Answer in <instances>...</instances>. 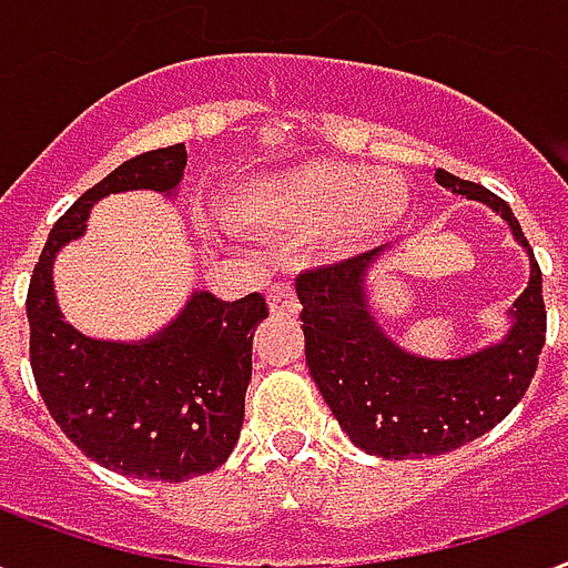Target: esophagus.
<instances>
[{"mask_svg":"<svg viewBox=\"0 0 568 568\" xmlns=\"http://www.w3.org/2000/svg\"><path fill=\"white\" fill-rule=\"evenodd\" d=\"M270 311H272V314H284V316L296 314V311H298L296 290L290 287V284H272V287H270Z\"/></svg>","mask_w":568,"mask_h":568,"instance_id":"34e87169","label":"esophagus"}]
</instances>
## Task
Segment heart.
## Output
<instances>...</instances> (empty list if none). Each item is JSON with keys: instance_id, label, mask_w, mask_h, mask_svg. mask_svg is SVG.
<instances>
[{"instance_id": "1", "label": "heart", "mask_w": 568, "mask_h": 568, "mask_svg": "<svg viewBox=\"0 0 568 568\" xmlns=\"http://www.w3.org/2000/svg\"><path fill=\"white\" fill-rule=\"evenodd\" d=\"M408 213V186L390 171H364L346 162H314L270 174L234 195L231 219L266 234L323 231L337 248L390 234Z\"/></svg>"}]
</instances>
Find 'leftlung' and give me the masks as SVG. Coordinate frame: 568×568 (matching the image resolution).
<instances>
[{
  "instance_id": "1",
  "label": "left lung",
  "mask_w": 568,
  "mask_h": 568,
  "mask_svg": "<svg viewBox=\"0 0 568 568\" xmlns=\"http://www.w3.org/2000/svg\"><path fill=\"white\" fill-rule=\"evenodd\" d=\"M435 180L453 195L491 206L530 254V281L509 307V328L498 344L459 358H424L394 344L367 302V275L390 245L296 278L316 388L349 442L382 459L442 456L489 433L525 397L545 346L542 272L509 204L444 169Z\"/></svg>"
}]
</instances>
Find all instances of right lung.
<instances>
[{"mask_svg":"<svg viewBox=\"0 0 568 568\" xmlns=\"http://www.w3.org/2000/svg\"><path fill=\"white\" fill-rule=\"evenodd\" d=\"M186 144L118 165L52 224L26 296L29 355L43 403L61 433L109 471L139 480L183 483L227 463L245 417L254 328L270 316L248 293L222 302L195 290L165 328L142 341L88 337L55 302V254L85 234L97 201L151 189L174 195Z\"/></svg>","mask_w":568,"mask_h":568,"instance_id":"right-lung-1","label":"right lung"}]
</instances>
